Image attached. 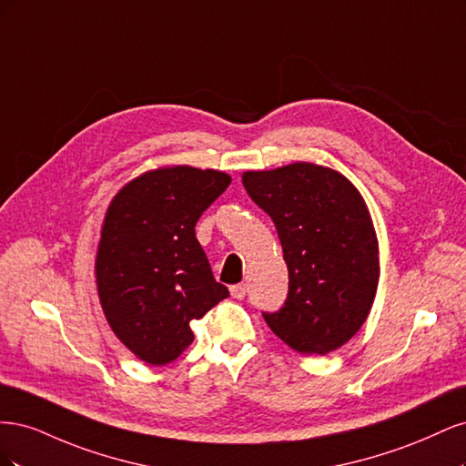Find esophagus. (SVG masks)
Segmentation results:
<instances>
[{"mask_svg":"<svg viewBox=\"0 0 466 466\" xmlns=\"http://www.w3.org/2000/svg\"><path fill=\"white\" fill-rule=\"evenodd\" d=\"M229 291L235 299H243L247 295V284H235L229 288Z\"/></svg>","mask_w":466,"mask_h":466,"instance_id":"1","label":"esophagus"}]
</instances>
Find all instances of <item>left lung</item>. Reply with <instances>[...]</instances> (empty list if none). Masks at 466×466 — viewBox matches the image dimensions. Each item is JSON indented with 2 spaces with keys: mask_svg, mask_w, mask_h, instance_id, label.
<instances>
[{
  "mask_svg": "<svg viewBox=\"0 0 466 466\" xmlns=\"http://www.w3.org/2000/svg\"><path fill=\"white\" fill-rule=\"evenodd\" d=\"M243 187L272 218L289 291L264 320L307 356L344 346L368 319L379 284V241L360 190L330 167L298 161L245 171Z\"/></svg>",
  "mask_w": 466,
  "mask_h": 466,
  "instance_id": "obj_1",
  "label": "left lung"
}]
</instances>
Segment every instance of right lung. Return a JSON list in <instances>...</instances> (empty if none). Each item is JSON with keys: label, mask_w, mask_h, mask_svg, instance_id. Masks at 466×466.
I'll return each mask as SVG.
<instances>
[{"label": "right lung", "mask_w": 466, "mask_h": 466, "mask_svg": "<svg viewBox=\"0 0 466 466\" xmlns=\"http://www.w3.org/2000/svg\"><path fill=\"white\" fill-rule=\"evenodd\" d=\"M231 177L171 165L132 178L108 204L95 278L112 332L149 365L175 361L202 319L229 295L211 274L196 221Z\"/></svg>", "instance_id": "right-lung-1"}]
</instances>
